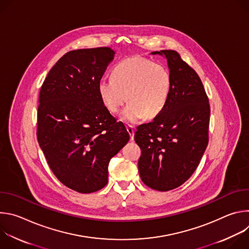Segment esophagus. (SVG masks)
<instances>
[{
	"mask_svg": "<svg viewBox=\"0 0 249 249\" xmlns=\"http://www.w3.org/2000/svg\"><path fill=\"white\" fill-rule=\"evenodd\" d=\"M126 129H127V131H128V133L130 135V140L133 141L134 140V134H135L134 127L131 126V125H128V126H126Z\"/></svg>",
	"mask_w": 249,
	"mask_h": 249,
	"instance_id": "obj_1",
	"label": "esophagus"
}]
</instances>
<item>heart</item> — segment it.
Instances as JSON below:
<instances>
[{"label": "heart", "mask_w": 249, "mask_h": 249, "mask_svg": "<svg viewBox=\"0 0 249 249\" xmlns=\"http://www.w3.org/2000/svg\"><path fill=\"white\" fill-rule=\"evenodd\" d=\"M171 76L165 66L133 56L120 61L111 71V80H101L97 92L104 107L111 113L119 111L126 99L129 103L120 113L124 122L154 119L167 104Z\"/></svg>", "instance_id": "heart-1"}]
</instances>
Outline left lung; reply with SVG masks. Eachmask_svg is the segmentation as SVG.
<instances>
[{"label":"left lung","instance_id":"left-lung-1","mask_svg":"<svg viewBox=\"0 0 249 249\" xmlns=\"http://www.w3.org/2000/svg\"><path fill=\"white\" fill-rule=\"evenodd\" d=\"M164 56L171 90L162 112L137 127L135 141L142 155L141 179L159 191L179 187L193 174L209 142L210 104L195 71L174 50L152 52Z\"/></svg>","mask_w":249,"mask_h":249}]
</instances>
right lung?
<instances>
[{"instance_id": "obj_1", "label": "right lung", "mask_w": 249, "mask_h": 249, "mask_svg": "<svg viewBox=\"0 0 249 249\" xmlns=\"http://www.w3.org/2000/svg\"><path fill=\"white\" fill-rule=\"evenodd\" d=\"M114 55L109 47L70 51L53 66L40 89L39 146L57 178L80 193L107 184L110 159L130 139L97 92Z\"/></svg>"}]
</instances>
